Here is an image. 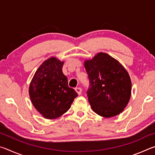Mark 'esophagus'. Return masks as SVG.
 I'll return each mask as SVG.
<instances>
[{"label":"esophagus","mask_w":155,"mask_h":155,"mask_svg":"<svg viewBox=\"0 0 155 155\" xmlns=\"http://www.w3.org/2000/svg\"><path fill=\"white\" fill-rule=\"evenodd\" d=\"M75 91H77V93L78 94V95H81V91H82V89H81V87H76Z\"/></svg>","instance_id":"esophagus-1"}]
</instances>
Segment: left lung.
<instances>
[{
  "instance_id": "obj_1",
  "label": "left lung",
  "mask_w": 155,
  "mask_h": 155,
  "mask_svg": "<svg viewBox=\"0 0 155 155\" xmlns=\"http://www.w3.org/2000/svg\"><path fill=\"white\" fill-rule=\"evenodd\" d=\"M84 66L90 83L87 95L93 111L104 117L122 112L131 94V81L127 70L104 52L85 60Z\"/></svg>"
}]
</instances>
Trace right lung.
I'll return each mask as SVG.
<instances>
[{
  "label": "right lung",
  "instance_id": "obj_1",
  "mask_svg": "<svg viewBox=\"0 0 155 155\" xmlns=\"http://www.w3.org/2000/svg\"><path fill=\"white\" fill-rule=\"evenodd\" d=\"M64 61L56 57L44 61L34 74L29 85L31 103L44 118L55 119L65 114L78 94L68 86L62 72Z\"/></svg>",
  "mask_w": 155,
  "mask_h": 155
}]
</instances>
